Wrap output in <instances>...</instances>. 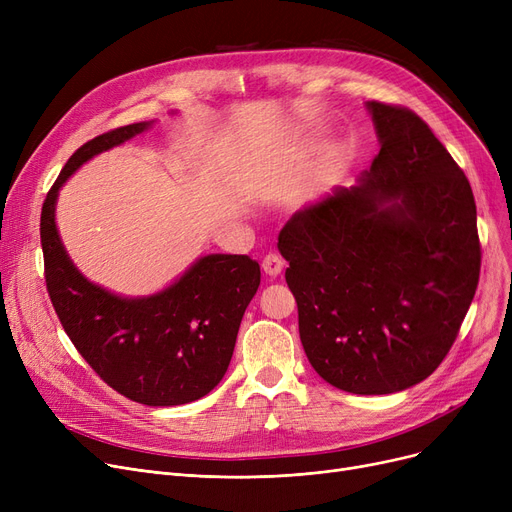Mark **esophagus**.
<instances>
[{
	"label": "esophagus",
	"instance_id": "esophagus-1",
	"mask_svg": "<svg viewBox=\"0 0 512 512\" xmlns=\"http://www.w3.org/2000/svg\"><path fill=\"white\" fill-rule=\"evenodd\" d=\"M261 267H263V272H265L267 276L276 278V276H280L282 270H284V259H282L280 255H276V253H270V255L263 257Z\"/></svg>",
	"mask_w": 512,
	"mask_h": 512
}]
</instances>
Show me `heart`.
<instances>
[{
    "instance_id": "b5f03b06",
    "label": "heart",
    "mask_w": 512,
    "mask_h": 512,
    "mask_svg": "<svg viewBox=\"0 0 512 512\" xmlns=\"http://www.w3.org/2000/svg\"><path fill=\"white\" fill-rule=\"evenodd\" d=\"M303 151H305V149H303V147H301V145H299V147H297V149H294V155H297V157H299V155H301V153H303Z\"/></svg>"
}]
</instances>
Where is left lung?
Segmentation results:
<instances>
[{"mask_svg": "<svg viewBox=\"0 0 512 512\" xmlns=\"http://www.w3.org/2000/svg\"><path fill=\"white\" fill-rule=\"evenodd\" d=\"M380 153L357 184L280 230L311 367L338 390L394 394L442 363L479 282L471 184L411 110L365 103Z\"/></svg>", "mask_w": 512, "mask_h": 512, "instance_id": "obj_1", "label": "left lung"}]
</instances>
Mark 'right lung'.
Instances as JSON below:
<instances>
[{"instance_id":"right-lung-1","label":"right lung","mask_w":512,"mask_h":512,"mask_svg":"<svg viewBox=\"0 0 512 512\" xmlns=\"http://www.w3.org/2000/svg\"><path fill=\"white\" fill-rule=\"evenodd\" d=\"M155 120L105 132L80 147L41 211L49 299L76 351L99 378L147 407H176L209 394L230 365L242 315L261 282L247 255H203L164 290L122 297L80 274L56 224L66 180L95 155L149 130Z\"/></svg>"}]
</instances>
